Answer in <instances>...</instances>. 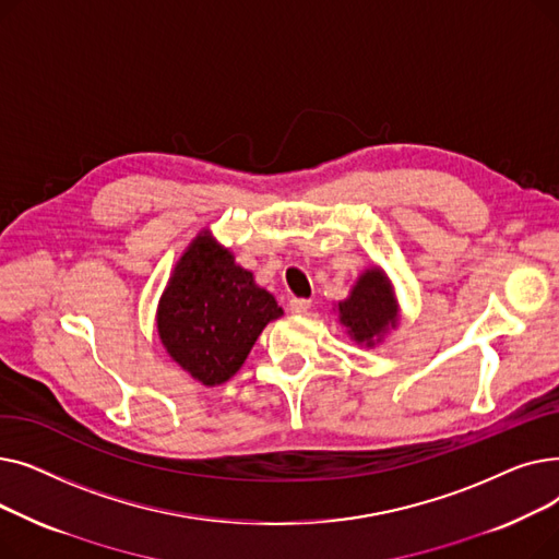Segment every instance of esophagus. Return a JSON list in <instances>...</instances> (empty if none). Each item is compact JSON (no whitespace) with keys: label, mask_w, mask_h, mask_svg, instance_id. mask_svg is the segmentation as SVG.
<instances>
[{"label":"esophagus","mask_w":559,"mask_h":559,"mask_svg":"<svg viewBox=\"0 0 559 559\" xmlns=\"http://www.w3.org/2000/svg\"><path fill=\"white\" fill-rule=\"evenodd\" d=\"M310 306H312V301L310 299H289V310L295 312V314H301V312H308L310 310Z\"/></svg>","instance_id":"34e87169"}]
</instances>
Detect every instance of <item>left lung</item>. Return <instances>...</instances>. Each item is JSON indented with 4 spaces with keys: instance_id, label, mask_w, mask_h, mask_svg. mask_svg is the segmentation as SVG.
<instances>
[{
    "instance_id": "1",
    "label": "left lung",
    "mask_w": 559,
    "mask_h": 559,
    "mask_svg": "<svg viewBox=\"0 0 559 559\" xmlns=\"http://www.w3.org/2000/svg\"><path fill=\"white\" fill-rule=\"evenodd\" d=\"M340 324L356 344L373 346L396 326L399 306L390 278L380 267L367 270L350 287L348 299L337 304Z\"/></svg>"
}]
</instances>
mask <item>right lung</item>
Returning <instances> with one entry per match:
<instances>
[{"instance_id":"right-lung-1","label":"right lung","mask_w":559,"mask_h":559,"mask_svg":"<svg viewBox=\"0 0 559 559\" xmlns=\"http://www.w3.org/2000/svg\"><path fill=\"white\" fill-rule=\"evenodd\" d=\"M281 314L253 274L235 264L211 230H201L176 262L156 326L169 358L213 388L238 373L262 329Z\"/></svg>"}]
</instances>
